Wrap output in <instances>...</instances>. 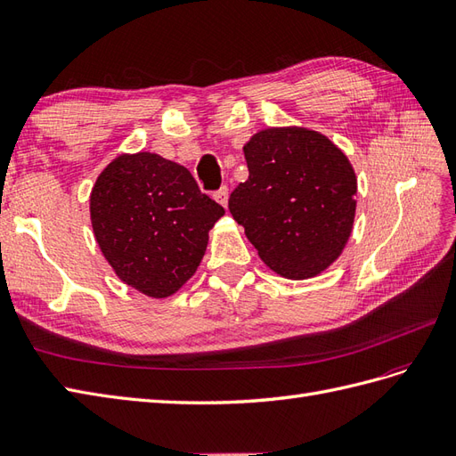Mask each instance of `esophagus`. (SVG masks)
Segmentation results:
<instances>
[{
    "mask_svg": "<svg viewBox=\"0 0 456 456\" xmlns=\"http://www.w3.org/2000/svg\"><path fill=\"white\" fill-rule=\"evenodd\" d=\"M214 198H216V200H217L221 206L227 208V200H229V189H227V186H221L219 191H216V192H214Z\"/></svg>",
    "mask_w": 456,
    "mask_h": 456,
    "instance_id": "obj_1",
    "label": "esophagus"
}]
</instances>
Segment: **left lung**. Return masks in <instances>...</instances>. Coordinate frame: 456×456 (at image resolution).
<instances>
[{
	"instance_id": "8db88e82",
	"label": "left lung",
	"mask_w": 456,
	"mask_h": 456,
	"mask_svg": "<svg viewBox=\"0 0 456 456\" xmlns=\"http://www.w3.org/2000/svg\"><path fill=\"white\" fill-rule=\"evenodd\" d=\"M248 179L229 212L260 258L289 279H306L339 258L353 231L356 177L330 138L308 128H267L244 146Z\"/></svg>"
}]
</instances>
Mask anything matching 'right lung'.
Wrapping results in <instances>:
<instances>
[{
  "label": "right lung",
  "instance_id": "obj_1",
  "mask_svg": "<svg viewBox=\"0 0 456 456\" xmlns=\"http://www.w3.org/2000/svg\"><path fill=\"white\" fill-rule=\"evenodd\" d=\"M224 214L189 169L150 151L113 159L90 196L106 260L126 285L154 298L173 295L194 275L208 231Z\"/></svg>",
  "mask_w": 456,
  "mask_h": 456
}]
</instances>
